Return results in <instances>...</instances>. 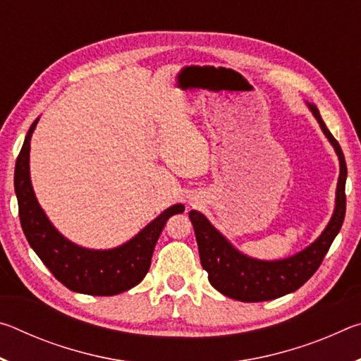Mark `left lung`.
I'll list each match as a JSON object with an SVG mask.
<instances>
[{
  "label": "left lung",
  "instance_id": "8db88e82",
  "mask_svg": "<svg viewBox=\"0 0 361 361\" xmlns=\"http://www.w3.org/2000/svg\"><path fill=\"white\" fill-rule=\"evenodd\" d=\"M305 105L319 122L322 132L325 133L339 159V178L336 186L333 215L326 228L310 245L283 259L266 261L252 258L232 245L204 213L197 210L189 212L199 247L200 264L209 272V282L224 296L237 299V301H271V299L296 291L314 276L344 223L347 180L344 152L331 132L328 130L314 103L305 102Z\"/></svg>",
  "mask_w": 361,
  "mask_h": 361
}]
</instances>
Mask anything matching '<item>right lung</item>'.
<instances>
[{"label":"right lung","mask_w":361,"mask_h":361,"mask_svg":"<svg viewBox=\"0 0 361 361\" xmlns=\"http://www.w3.org/2000/svg\"><path fill=\"white\" fill-rule=\"evenodd\" d=\"M39 118L25 137L16 162L14 189L20 224L30 247L60 283L71 291L92 296L119 295L138 285L149 271L152 252L170 216L185 212L175 204L119 247L94 250L78 245L59 232L36 199L30 176V140Z\"/></svg>","instance_id":"obj_1"}]
</instances>
